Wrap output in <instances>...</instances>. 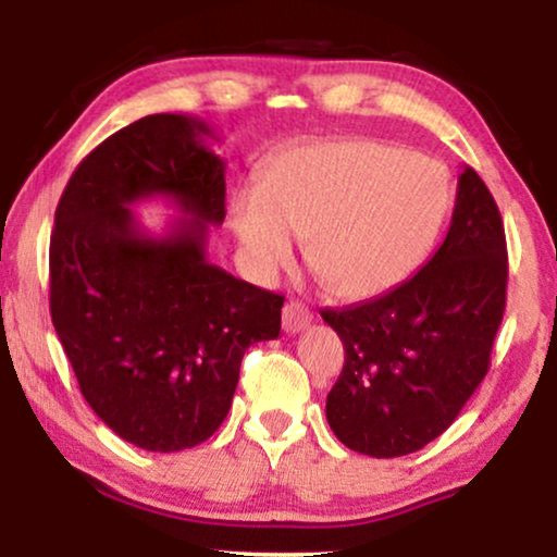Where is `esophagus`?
Listing matches in <instances>:
<instances>
[{"label": "esophagus", "instance_id": "obj_1", "mask_svg": "<svg viewBox=\"0 0 557 557\" xmlns=\"http://www.w3.org/2000/svg\"><path fill=\"white\" fill-rule=\"evenodd\" d=\"M311 324V311L301 301H288L284 307V332L296 334Z\"/></svg>", "mask_w": 557, "mask_h": 557}]
</instances>
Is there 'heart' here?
I'll use <instances>...</instances> for the list:
<instances>
[{
  "label": "heart",
  "instance_id": "b5f03b06",
  "mask_svg": "<svg viewBox=\"0 0 557 557\" xmlns=\"http://www.w3.org/2000/svg\"><path fill=\"white\" fill-rule=\"evenodd\" d=\"M446 200V174L433 159L383 141L342 139L281 157L261 187L235 193L231 220L258 278L294 261L299 235L309 269L330 292L370 299L421 263Z\"/></svg>",
  "mask_w": 557,
  "mask_h": 557
}]
</instances>
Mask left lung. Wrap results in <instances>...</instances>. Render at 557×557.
<instances>
[{
    "mask_svg": "<svg viewBox=\"0 0 557 557\" xmlns=\"http://www.w3.org/2000/svg\"><path fill=\"white\" fill-rule=\"evenodd\" d=\"M507 299L497 202L463 166L451 225L416 276L322 319L345 345L326 421L352 451L395 459L438 438L490 370Z\"/></svg>",
    "mask_w": 557,
    "mask_h": 557,
    "instance_id": "8db88e82",
    "label": "left lung"
}]
</instances>
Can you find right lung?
I'll return each instance as SVG.
<instances>
[{"label":"right lung","instance_id":"1","mask_svg":"<svg viewBox=\"0 0 557 557\" xmlns=\"http://www.w3.org/2000/svg\"><path fill=\"white\" fill-rule=\"evenodd\" d=\"M208 121L154 113L109 136L78 164L50 238V314L83 398L147 451L208 441L231 410L240 360L276 339L284 296L208 261L225 220V162ZM170 201L162 236L131 210Z\"/></svg>","mask_w":557,"mask_h":557}]
</instances>
